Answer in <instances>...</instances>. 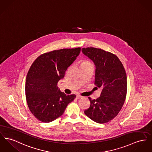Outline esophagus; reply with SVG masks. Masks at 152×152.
Instances as JSON below:
<instances>
[{"label": "esophagus", "instance_id": "esophagus-1", "mask_svg": "<svg viewBox=\"0 0 152 152\" xmlns=\"http://www.w3.org/2000/svg\"><path fill=\"white\" fill-rule=\"evenodd\" d=\"M76 98H77V99H80L82 98V96H80V95H79V94H77V95L76 96Z\"/></svg>", "mask_w": 152, "mask_h": 152}]
</instances>
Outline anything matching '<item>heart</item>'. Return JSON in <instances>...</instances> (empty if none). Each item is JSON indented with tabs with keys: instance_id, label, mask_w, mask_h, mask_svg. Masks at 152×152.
<instances>
[{
	"instance_id": "heart-1",
	"label": "heart",
	"mask_w": 152,
	"mask_h": 152,
	"mask_svg": "<svg viewBox=\"0 0 152 152\" xmlns=\"http://www.w3.org/2000/svg\"><path fill=\"white\" fill-rule=\"evenodd\" d=\"M86 62H89V61H84L82 63H86Z\"/></svg>"
}]
</instances>
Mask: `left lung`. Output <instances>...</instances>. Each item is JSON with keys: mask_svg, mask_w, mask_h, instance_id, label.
<instances>
[{"mask_svg": "<svg viewBox=\"0 0 152 152\" xmlns=\"http://www.w3.org/2000/svg\"><path fill=\"white\" fill-rule=\"evenodd\" d=\"M82 53L96 66L94 84L102 87L101 95L97 99H89L90 107L85 114L93 121L105 123L115 118L126 100L127 75L119 59L114 54L100 48L88 47Z\"/></svg>", "mask_w": 152, "mask_h": 152, "instance_id": "8db88e82", "label": "left lung"}]
</instances>
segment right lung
I'll use <instances>...</instances> for the list:
<instances>
[{
  "label": "right lung",
  "instance_id": "obj_1",
  "mask_svg": "<svg viewBox=\"0 0 152 152\" xmlns=\"http://www.w3.org/2000/svg\"><path fill=\"white\" fill-rule=\"evenodd\" d=\"M80 51V47L51 51L41 55L32 63L26 78L25 94L28 107L38 120L55 121L76 97L61 92L57 84Z\"/></svg>",
  "mask_w": 152,
  "mask_h": 152
}]
</instances>
